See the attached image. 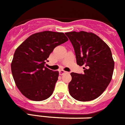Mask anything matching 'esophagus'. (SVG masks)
Here are the masks:
<instances>
[{
	"label": "esophagus",
	"mask_w": 125,
	"mask_h": 125,
	"mask_svg": "<svg viewBox=\"0 0 125 125\" xmlns=\"http://www.w3.org/2000/svg\"><path fill=\"white\" fill-rule=\"evenodd\" d=\"M64 73H66V72H65V71L63 70H59V73H60V75L64 74Z\"/></svg>",
	"instance_id": "34e87169"
}]
</instances>
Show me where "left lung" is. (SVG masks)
Segmentation results:
<instances>
[{
  "instance_id": "1",
  "label": "left lung",
  "mask_w": 125,
  "mask_h": 125,
  "mask_svg": "<svg viewBox=\"0 0 125 125\" xmlns=\"http://www.w3.org/2000/svg\"><path fill=\"white\" fill-rule=\"evenodd\" d=\"M72 44L77 64L84 66V73L72 72L69 93L79 101L97 98L111 81L114 68L109 46L94 33L81 31L65 33Z\"/></svg>"
}]
</instances>
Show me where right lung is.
<instances>
[{
    "label": "right lung",
    "instance_id": "add662e5",
    "mask_svg": "<svg viewBox=\"0 0 125 125\" xmlns=\"http://www.w3.org/2000/svg\"><path fill=\"white\" fill-rule=\"evenodd\" d=\"M68 41L63 33L44 31L30 35L16 49L11 64L12 75L26 98L41 101L52 95L59 72L51 70L44 64L53 49Z\"/></svg>",
    "mask_w": 125,
    "mask_h": 125
}]
</instances>
